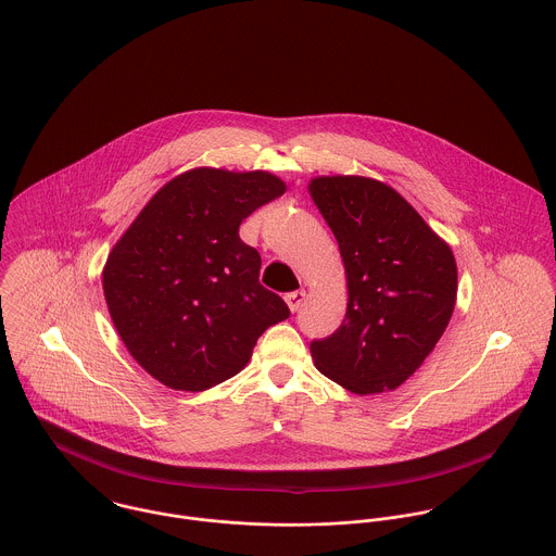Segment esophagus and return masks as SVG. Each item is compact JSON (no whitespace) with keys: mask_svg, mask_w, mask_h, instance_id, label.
Wrapping results in <instances>:
<instances>
[{"mask_svg":"<svg viewBox=\"0 0 556 556\" xmlns=\"http://www.w3.org/2000/svg\"><path fill=\"white\" fill-rule=\"evenodd\" d=\"M303 301H305V290H296V292L286 294V303H288V307H290L292 312H296V309L303 305Z\"/></svg>","mask_w":556,"mask_h":556,"instance_id":"34e87169","label":"esophagus"}]
</instances>
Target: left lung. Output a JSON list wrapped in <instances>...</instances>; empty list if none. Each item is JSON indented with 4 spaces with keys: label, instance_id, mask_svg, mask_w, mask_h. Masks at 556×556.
<instances>
[{
    "label": "left lung",
    "instance_id": "obj_1",
    "mask_svg": "<svg viewBox=\"0 0 556 556\" xmlns=\"http://www.w3.org/2000/svg\"><path fill=\"white\" fill-rule=\"evenodd\" d=\"M346 270V318L309 351L353 394L403 386L446 331L457 301L451 247L388 184L333 175L309 181Z\"/></svg>",
    "mask_w": 556,
    "mask_h": 556
}]
</instances>
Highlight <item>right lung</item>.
<instances>
[{
  "instance_id": "add662e5",
  "label": "right lung",
  "mask_w": 556,
  "mask_h": 556,
  "mask_svg": "<svg viewBox=\"0 0 556 556\" xmlns=\"http://www.w3.org/2000/svg\"><path fill=\"white\" fill-rule=\"evenodd\" d=\"M283 192L266 170H186L110 251V318L131 357L166 388L203 392L231 379L257 338L290 316L260 283V253L238 236L249 214Z\"/></svg>"
}]
</instances>
